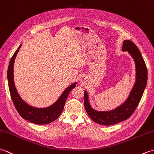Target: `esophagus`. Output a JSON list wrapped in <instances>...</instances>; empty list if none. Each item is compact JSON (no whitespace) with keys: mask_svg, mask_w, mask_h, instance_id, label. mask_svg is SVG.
<instances>
[{"mask_svg":"<svg viewBox=\"0 0 154 154\" xmlns=\"http://www.w3.org/2000/svg\"><path fill=\"white\" fill-rule=\"evenodd\" d=\"M86 76H82L81 77V78H80V81H81V82H84L85 80H86Z\"/></svg>","mask_w":154,"mask_h":154,"instance_id":"esophagus-1","label":"esophagus"}]
</instances>
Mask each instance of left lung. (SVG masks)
I'll return each mask as SVG.
<instances>
[{
	"label": "left lung",
	"instance_id": "1",
	"mask_svg": "<svg viewBox=\"0 0 154 154\" xmlns=\"http://www.w3.org/2000/svg\"><path fill=\"white\" fill-rule=\"evenodd\" d=\"M122 51H128L134 60L136 66L135 83L128 98L113 110L96 111L91 107L88 94L84 90V106L88 115L94 122L101 125H112L128 119L134 112L144 94L148 80V70L140 51L130 40L123 41Z\"/></svg>",
	"mask_w": 154,
	"mask_h": 154
}]
</instances>
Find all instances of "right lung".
I'll return each mask as SVG.
<instances>
[{
  "label": "right lung",
  "mask_w": 154,
  "mask_h": 154,
  "mask_svg": "<svg viewBox=\"0 0 154 154\" xmlns=\"http://www.w3.org/2000/svg\"><path fill=\"white\" fill-rule=\"evenodd\" d=\"M21 46L22 44L14 54L12 59H10L8 68L7 78L8 87L12 101L17 111L25 120L36 125H47L55 121L61 114L68 94L74 88L76 87L77 82L72 84L66 88L60 95L59 98L53 105L49 107L38 108L33 107L27 103L24 100H22L18 93L14 84V64L16 55Z\"/></svg>",
  "instance_id": "1"
}]
</instances>
